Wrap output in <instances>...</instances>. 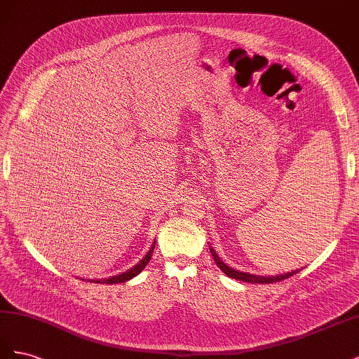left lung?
Instances as JSON below:
<instances>
[{"label":"left lung","instance_id":"1","mask_svg":"<svg viewBox=\"0 0 359 359\" xmlns=\"http://www.w3.org/2000/svg\"><path fill=\"white\" fill-rule=\"evenodd\" d=\"M210 252H211V255H212V259L215 260V264H217V266H219L223 273L227 276V277H231V278H235V280H241V281H245V283H259V285H266V283H276V281H281V280H285V278H289L290 276H293V274H297V273H299L301 269H295V271H292V273H286V274H280V276H271V277H262V276H255V274H248V273H243V271H236V269H233V268H231V266H227L226 264H223L222 262V259L217 256V253L214 252L212 248H210Z\"/></svg>","mask_w":359,"mask_h":359}]
</instances>
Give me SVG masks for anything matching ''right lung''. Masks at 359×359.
<instances>
[{
    "label": "right lung",
    "instance_id": "right-lung-1",
    "mask_svg": "<svg viewBox=\"0 0 359 359\" xmlns=\"http://www.w3.org/2000/svg\"><path fill=\"white\" fill-rule=\"evenodd\" d=\"M156 244V243H154ZM154 244H153V247H151V250L149 252L142 257V260H140L139 264H136L133 268H130V269H127L126 273H121V274H118V276H114V277H109V278H103V280H88V281H94V283H106V285H115V283H124V281H127V280H130V278H133V277H136L137 274H140L142 273V269L147 266V264L149 262V259H151V256H153V252H154Z\"/></svg>",
    "mask_w": 359,
    "mask_h": 359
}]
</instances>
